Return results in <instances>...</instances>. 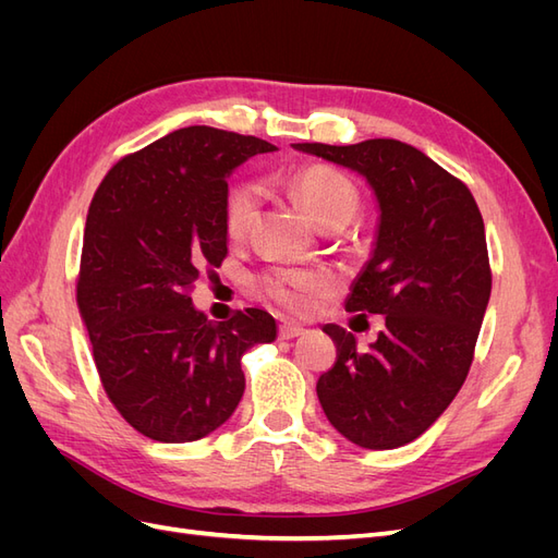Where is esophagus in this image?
<instances>
[{
    "label": "esophagus",
    "mask_w": 558,
    "mask_h": 558,
    "mask_svg": "<svg viewBox=\"0 0 558 558\" xmlns=\"http://www.w3.org/2000/svg\"><path fill=\"white\" fill-rule=\"evenodd\" d=\"M302 332H305V328L298 326V324H291V320H283V324L279 326L281 340H293V337H300Z\"/></svg>",
    "instance_id": "esophagus-1"
}]
</instances>
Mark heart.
<instances>
[{
	"mask_svg": "<svg viewBox=\"0 0 558 558\" xmlns=\"http://www.w3.org/2000/svg\"><path fill=\"white\" fill-rule=\"evenodd\" d=\"M289 189L318 228L328 223H349L359 209L356 185L332 167H307V170L291 177ZM256 185L240 183L230 191L226 205V228L232 238H242L248 230L253 216H256ZM324 286L326 279L318 272H310V269L272 267L258 277L260 293L293 312L305 307L307 295L318 293Z\"/></svg>",
	"mask_w": 558,
	"mask_h": 558,
	"instance_id": "heart-1",
	"label": "heart"
}]
</instances>
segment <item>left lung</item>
I'll return each mask as SVG.
<instances>
[{
    "label": "left lung",
    "instance_id": "left-lung-1",
    "mask_svg": "<svg viewBox=\"0 0 558 558\" xmlns=\"http://www.w3.org/2000/svg\"><path fill=\"white\" fill-rule=\"evenodd\" d=\"M295 150L361 174L379 223L351 283L349 312L384 314L369 349L335 324V365L316 393L330 424L365 449H396L426 433L463 386L492 295L484 221L468 185L398 140ZM356 314V318H365Z\"/></svg>",
    "mask_w": 558,
    "mask_h": 558
}]
</instances>
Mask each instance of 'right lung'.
Segmentation results:
<instances>
[{
	"instance_id": "add662e5",
	"label": "right lung",
	"mask_w": 558,
	"mask_h": 558,
	"mask_svg": "<svg viewBox=\"0 0 558 558\" xmlns=\"http://www.w3.org/2000/svg\"><path fill=\"white\" fill-rule=\"evenodd\" d=\"M277 146L181 128L116 162L90 202L76 300L113 408L156 442H193L238 410L242 356L275 342L263 310L209 320L191 300L228 253V179Z\"/></svg>"
}]
</instances>
